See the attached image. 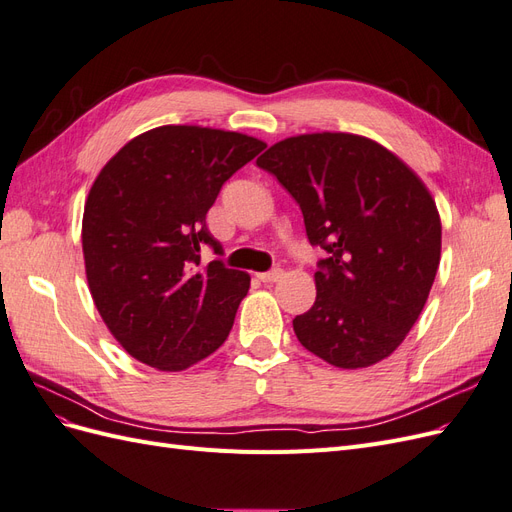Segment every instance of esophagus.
Instances as JSON below:
<instances>
[{"label": "esophagus", "mask_w": 512, "mask_h": 512, "mask_svg": "<svg viewBox=\"0 0 512 512\" xmlns=\"http://www.w3.org/2000/svg\"><path fill=\"white\" fill-rule=\"evenodd\" d=\"M282 275H284L282 269H273V271H267V273H258V280L265 282V284H273V282L280 280Z\"/></svg>", "instance_id": "obj_1"}]
</instances>
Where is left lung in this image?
<instances>
[{
	"label": "left lung",
	"mask_w": 512,
	"mask_h": 512,
	"mask_svg": "<svg viewBox=\"0 0 512 512\" xmlns=\"http://www.w3.org/2000/svg\"><path fill=\"white\" fill-rule=\"evenodd\" d=\"M297 200L318 262L316 301L292 320L303 348L339 369L391 356L421 316L442 252L431 192L367 136L284 138L256 160Z\"/></svg>",
	"instance_id": "8db88e82"
}]
</instances>
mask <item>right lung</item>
<instances>
[{"label": "right lung", "mask_w": 512, "mask_h": 512, "mask_svg": "<svg viewBox=\"0 0 512 512\" xmlns=\"http://www.w3.org/2000/svg\"><path fill=\"white\" fill-rule=\"evenodd\" d=\"M267 145L203 126H160L134 136L104 164L83 211L91 299L130 356L181 371L218 350L250 275L222 260L200 267L207 211L226 179Z\"/></svg>", "instance_id": "add662e5"}]
</instances>
